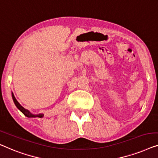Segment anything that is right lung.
Returning <instances> with one entry per match:
<instances>
[{"mask_svg":"<svg viewBox=\"0 0 158 158\" xmlns=\"http://www.w3.org/2000/svg\"><path fill=\"white\" fill-rule=\"evenodd\" d=\"M11 94H12V98H13V102H14L15 105L16 106V107L19 109V110L21 111V112L23 113V114L25 115L26 117H28V118H31V117H40V118H42V117H44V114H32V113L29 110H26V109H25L23 106H22L21 104H20L19 102L16 100V99H15V97L13 92L11 93Z\"/></svg>","mask_w":158,"mask_h":158,"instance_id":"add662e5","label":"right lung"}]
</instances>
